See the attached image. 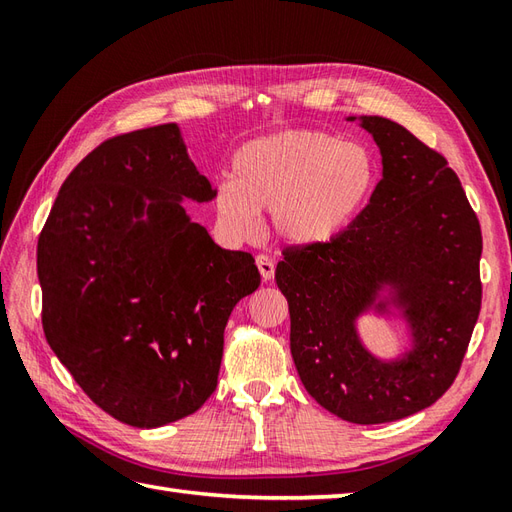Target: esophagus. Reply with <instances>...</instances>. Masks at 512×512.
Listing matches in <instances>:
<instances>
[{"instance_id":"34e87169","label":"esophagus","mask_w":512,"mask_h":512,"mask_svg":"<svg viewBox=\"0 0 512 512\" xmlns=\"http://www.w3.org/2000/svg\"><path fill=\"white\" fill-rule=\"evenodd\" d=\"M255 264H257L259 275H262L264 281H270V279L275 277V262H273V259H270L268 255H257Z\"/></svg>"}]
</instances>
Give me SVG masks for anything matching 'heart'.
<instances>
[{
    "mask_svg": "<svg viewBox=\"0 0 512 512\" xmlns=\"http://www.w3.org/2000/svg\"><path fill=\"white\" fill-rule=\"evenodd\" d=\"M380 182V162L363 143L312 129L255 138L235 154L233 178L217 184L215 215L222 231L246 242L270 211L279 242L319 248L363 215Z\"/></svg>",
    "mask_w": 512,
    "mask_h": 512,
    "instance_id": "1",
    "label": "heart"
}]
</instances>
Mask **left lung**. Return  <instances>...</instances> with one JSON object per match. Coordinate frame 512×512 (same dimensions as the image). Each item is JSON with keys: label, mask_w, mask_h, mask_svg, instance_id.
Returning a JSON list of instances; mask_svg holds the SVG:
<instances>
[{"label": "left lung", "mask_w": 512, "mask_h": 512, "mask_svg": "<svg viewBox=\"0 0 512 512\" xmlns=\"http://www.w3.org/2000/svg\"><path fill=\"white\" fill-rule=\"evenodd\" d=\"M347 121L372 134L383 178L350 231L286 250L275 281L308 394L341 420L380 424L427 409L458 376L482 306V231L438 151L383 116ZM367 313L406 330L398 357L364 345Z\"/></svg>", "instance_id": "8db88e82"}]
</instances>
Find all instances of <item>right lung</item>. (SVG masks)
Here are the masks:
<instances>
[{
	"label": "right lung",
	"mask_w": 512,
	"mask_h": 512,
	"mask_svg": "<svg viewBox=\"0 0 512 512\" xmlns=\"http://www.w3.org/2000/svg\"><path fill=\"white\" fill-rule=\"evenodd\" d=\"M178 123L105 140L61 184L37 244L43 332L112 418L156 429L198 411L220 374L255 259L217 246L182 202H211Z\"/></svg>",
	"instance_id": "add662e5"
}]
</instances>
